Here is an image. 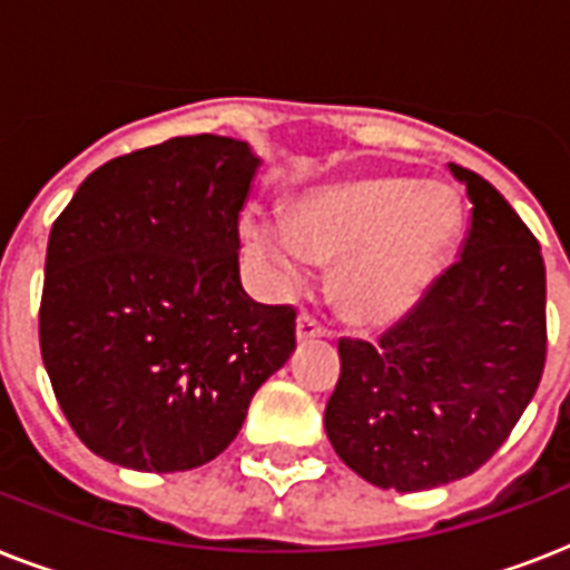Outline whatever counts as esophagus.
I'll use <instances>...</instances> for the list:
<instances>
[{
	"instance_id": "1",
	"label": "esophagus",
	"mask_w": 570,
	"mask_h": 570,
	"mask_svg": "<svg viewBox=\"0 0 570 570\" xmlns=\"http://www.w3.org/2000/svg\"><path fill=\"white\" fill-rule=\"evenodd\" d=\"M325 337V331H322V325L313 316H307V313H302L298 320H295V340L298 343H311V340H320Z\"/></svg>"
}]
</instances>
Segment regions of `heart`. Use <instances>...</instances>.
<instances>
[{"instance_id":"b5f03b06","label":"heart","mask_w":570,"mask_h":570,"mask_svg":"<svg viewBox=\"0 0 570 570\" xmlns=\"http://www.w3.org/2000/svg\"><path fill=\"white\" fill-rule=\"evenodd\" d=\"M461 204L443 183L411 177H355L307 191L284 227L254 218L250 254L277 284L302 281L304 259L337 263L334 302L357 328H390L423 302L461 236Z\"/></svg>"}]
</instances>
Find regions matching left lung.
<instances>
[{
    "label": "left lung",
    "mask_w": 570,
    "mask_h": 570,
    "mask_svg": "<svg viewBox=\"0 0 570 570\" xmlns=\"http://www.w3.org/2000/svg\"><path fill=\"white\" fill-rule=\"evenodd\" d=\"M459 259L379 340H340L325 432L346 468L387 491H429L494 455L535 396L548 281L530 227L479 174Z\"/></svg>",
    "instance_id": "obj_1"
}]
</instances>
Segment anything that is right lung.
I'll use <instances>...</instances> for the list:
<instances>
[{
  "label": "right lung",
  "mask_w": 570,
  "mask_h": 570,
  "mask_svg": "<svg viewBox=\"0 0 570 570\" xmlns=\"http://www.w3.org/2000/svg\"><path fill=\"white\" fill-rule=\"evenodd\" d=\"M259 156L171 138L88 174L49 230L40 355L79 441L141 473L200 468L295 352V311L239 277Z\"/></svg>",
  "instance_id": "obj_1"
}]
</instances>
